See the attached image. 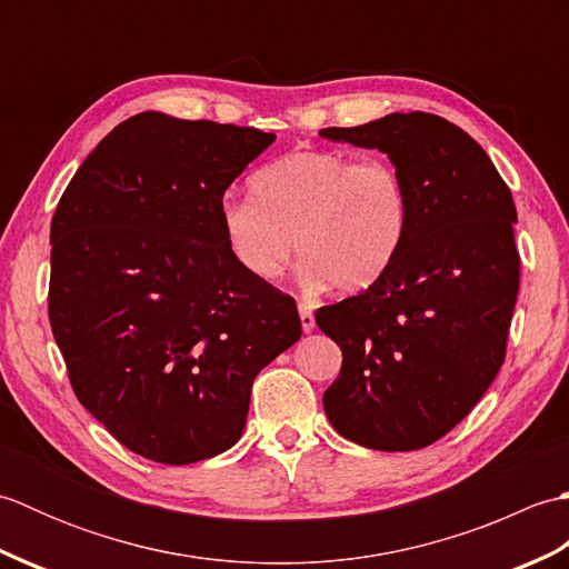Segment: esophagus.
I'll return each mask as SVG.
<instances>
[{"label":"esophagus","mask_w":569,"mask_h":569,"mask_svg":"<svg viewBox=\"0 0 569 569\" xmlns=\"http://www.w3.org/2000/svg\"><path fill=\"white\" fill-rule=\"evenodd\" d=\"M298 312H300V328H303V332L316 330V316H312V310L306 303L298 306Z\"/></svg>","instance_id":"esophagus-1"}]
</instances>
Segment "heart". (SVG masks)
Instances as JSON below:
<instances>
[{
  "label": "heart",
  "instance_id": "heart-1",
  "mask_svg": "<svg viewBox=\"0 0 569 569\" xmlns=\"http://www.w3.org/2000/svg\"><path fill=\"white\" fill-rule=\"evenodd\" d=\"M251 198L220 204L224 244L239 269L273 281L303 253L300 281L310 291L335 283L345 293L377 283L408 232L401 176L381 159L298 149L261 166Z\"/></svg>",
  "mask_w": 569,
  "mask_h": 569
}]
</instances>
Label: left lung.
Returning <instances> with one entry per match:
<instances>
[{
    "label": "left lung",
    "mask_w": 569,
    "mask_h": 569,
    "mask_svg": "<svg viewBox=\"0 0 569 569\" xmlns=\"http://www.w3.org/2000/svg\"><path fill=\"white\" fill-rule=\"evenodd\" d=\"M320 137L389 156L408 196L389 271L316 312L342 349L325 413L369 450H420L479 403L503 365L521 266L511 190L487 151L438 114L393 112Z\"/></svg>",
    "instance_id": "1"
}]
</instances>
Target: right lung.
<instances>
[{
  "label": "right lung",
  "instance_id": "obj_1",
  "mask_svg": "<svg viewBox=\"0 0 569 569\" xmlns=\"http://www.w3.org/2000/svg\"><path fill=\"white\" fill-rule=\"evenodd\" d=\"M259 129L141 112L82 161L51 222L48 318L78 401L161 465L229 450L257 373L300 340L296 300L239 269L220 229Z\"/></svg>",
  "mask_w": 569,
  "mask_h": 569
}]
</instances>
